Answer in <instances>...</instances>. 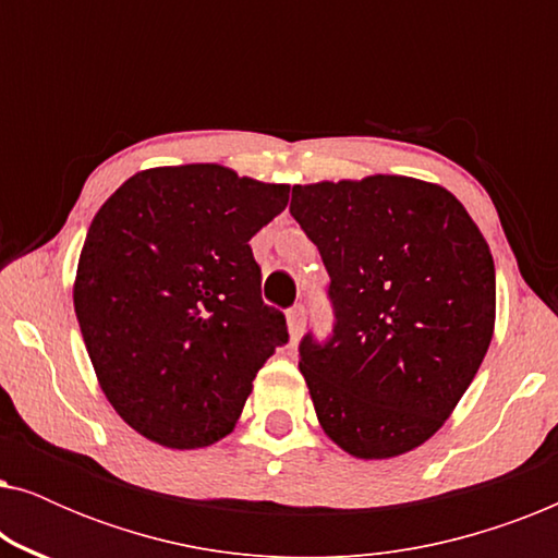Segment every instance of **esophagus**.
Instances as JSON below:
<instances>
[{"instance_id": "1", "label": "esophagus", "mask_w": 558, "mask_h": 558, "mask_svg": "<svg viewBox=\"0 0 558 558\" xmlns=\"http://www.w3.org/2000/svg\"><path fill=\"white\" fill-rule=\"evenodd\" d=\"M287 325L289 335H292V342L300 340L304 325H307V312H304L302 304H294L292 310H287Z\"/></svg>"}]
</instances>
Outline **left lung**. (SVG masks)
I'll return each instance as SVG.
<instances>
[{"label": "left lung", "mask_w": 558, "mask_h": 558, "mask_svg": "<svg viewBox=\"0 0 558 558\" xmlns=\"http://www.w3.org/2000/svg\"><path fill=\"white\" fill-rule=\"evenodd\" d=\"M289 213L330 274V338L300 342L325 434L361 460L424 445L493 340L483 233L445 187L399 174L294 185Z\"/></svg>", "instance_id": "1"}]
</instances>
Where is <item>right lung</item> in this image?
Instances as JSON below:
<instances>
[{"label": "right lung", "mask_w": 558, "mask_h": 558, "mask_svg": "<svg viewBox=\"0 0 558 558\" xmlns=\"http://www.w3.org/2000/svg\"><path fill=\"white\" fill-rule=\"evenodd\" d=\"M287 203L289 185L182 165L136 172L96 213L75 317L106 399L142 437L172 449L223 439L287 345L248 246Z\"/></svg>", "instance_id": "obj_1"}]
</instances>
